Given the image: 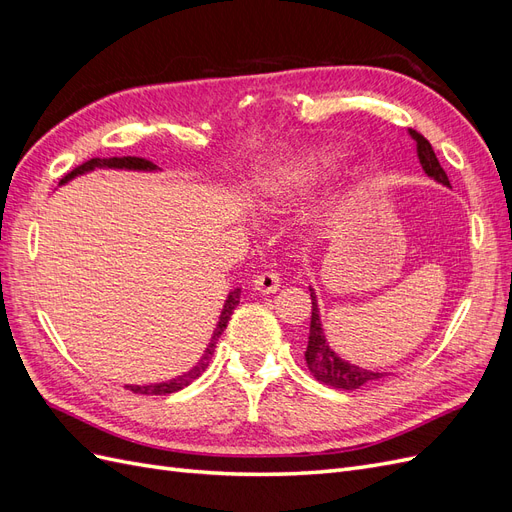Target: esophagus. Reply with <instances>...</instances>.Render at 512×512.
Returning <instances> with one entry per match:
<instances>
[{
    "mask_svg": "<svg viewBox=\"0 0 512 512\" xmlns=\"http://www.w3.org/2000/svg\"><path fill=\"white\" fill-rule=\"evenodd\" d=\"M252 286H254V290L260 292V294H273V292L280 290L282 277L277 275V273H273V271H265V273H260V275L254 277Z\"/></svg>",
    "mask_w": 512,
    "mask_h": 512,
    "instance_id": "34e87169",
    "label": "esophagus"
}]
</instances>
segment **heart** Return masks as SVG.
Here are the masks:
<instances>
[{"label":"heart","instance_id":"obj_1","mask_svg":"<svg viewBox=\"0 0 512 512\" xmlns=\"http://www.w3.org/2000/svg\"><path fill=\"white\" fill-rule=\"evenodd\" d=\"M339 160L342 156L333 149H307L275 166L260 183L265 207L271 211H282L299 205L333 173L339 166Z\"/></svg>","mask_w":512,"mask_h":512}]
</instances>
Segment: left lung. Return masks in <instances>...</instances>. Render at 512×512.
Wrapping results in <instances>:
<instances>
[{
	"label": "left lung",
	"mask_w": 512,
	"mask_h": 512,
	"mask_svg": "<svg viewBox=\"0 0 512 512\" xmlns=\"http://www.w3.org/2000/svg\"><path fill=\"white\" fill-rule=\"evenodd\" d=\"M410 136L416 141L418 162H421L427 177L436 179L442 185H451L427 138L423 134H418L416 130H410ZM309 297H312V322H309L305 361H307V369L312 371L314 378L322 384L333 386V389H342V391H356L361 389L363 384L380 380L384 376L380 371H369L359 365H352L344 359H339V356L331 350V346L327 344V337H324V331H322L320 309L316 301V292L312 288H309Z\"/></svg>",
	"instance_id": "left-lung-1"
}]
</instances>
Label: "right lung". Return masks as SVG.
<instances>
[{
    "mask_svg": "<svg viewBox=\"0 0 512 512\" xmlns=\"http://www.w3.org/2000/svg\"><path fill=\"white\" fill-rule=\"evenodd\" d=\"M94 168L156 170L158 166L153 164V162H149V160H145V158H132V156H123V158H94V160H87V162L81 164V166H76V168L72 170V173H68L59 183H68L70 179L79 177V175H83V173H89V170H94ZM239 297H241V290H239V288L232 290V292L228 294V297H226V303H224V309H222L220 322H218V327H215L213 337H211V344L207 346V350H205V354H203V359H200V361L196 363V367H192V369L188 371V374H183V376L173 378V380H168V382L147 384V386H128V389L134 391V393H141V395H168V393H177V391L183 389V386L192 384V382L207 369L211 354H213V350H215V342H218V337L224 333L226 324H228V320H230V316H232V309H235V307L239 305Z\"/></svg>",
    "mask_w": 512,
    "mask_h": 512,
    "instance_id": "obj_1",
    "label": "right lung"
}]
</instances>
